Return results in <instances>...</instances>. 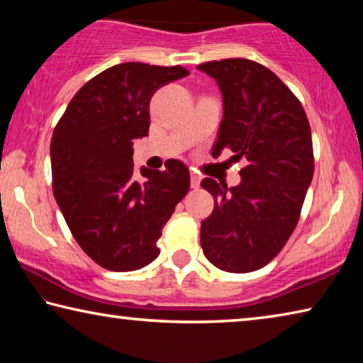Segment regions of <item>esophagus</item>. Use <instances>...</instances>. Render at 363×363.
Returning <instances> with one entry per match:
<instances>
[{
	"mask_svg": "<svg viewBox=\"0 0 363 363\" xmlns=\"http://www.w3.org/2000/svg\"><path fill=\"white\" fill-rule=\"evenodd\" d=\"M200 181H201V176L200 174L190 173V186H192V189H199L200 187Z\"/></svg>",
	"mask_w": 363,
	"mask_h": 363,
	"instance_id": "1",
	"label": "esophagus"
}]
</instances>
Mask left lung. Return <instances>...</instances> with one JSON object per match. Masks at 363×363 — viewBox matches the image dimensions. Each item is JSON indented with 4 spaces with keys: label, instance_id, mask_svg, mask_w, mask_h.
<instances>
[{
    "label": "left lung",
    "instance_id": "8db88e82",
    "mask_svg": "<svg viewBox=\"0 0 363 363\" xmlns=\"http://www.w3.org/2000/svg\"><path fill=\"white\" fill-rule=\"evenodd\" d=\"M199 70L216 79L224 102L211 155L229 149L248 162L240 186L201 181L214 199L201 220V248L220 270L253 272L280 253L298 224L314 174L309 120L290 88L255 60H211Z\"/></svg>",
    "mask_w": 363,
    "mask_h": 363
}]
</instances>
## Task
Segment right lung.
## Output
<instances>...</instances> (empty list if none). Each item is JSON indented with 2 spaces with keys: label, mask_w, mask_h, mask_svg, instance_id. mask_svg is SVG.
I'll use <instances>...</instances> for the list:
<instances>
[{
  "label": "right lung",
  "mask_w": 363,
  "mask_h": 363,
  "mask_svg": "<svg viewBox=\"0 0 363 363\" xmlns=\"http://www.w3.org/2000/svg\"><path fill=\"white\" fill-rule=\"evenodd\" d=\"M187 75L181 65H113L79 88L54 128V196L73 238L104 269L128 272L155 259L162 229L189 192L179 160L164 171L143 168V177L133 168V140L149 136L152 96Z\"/></svg>",
  "instance_id": "add662e5"
}]
</instances>
